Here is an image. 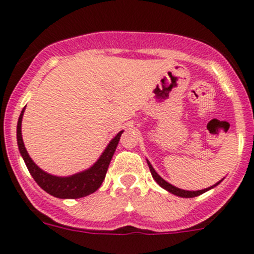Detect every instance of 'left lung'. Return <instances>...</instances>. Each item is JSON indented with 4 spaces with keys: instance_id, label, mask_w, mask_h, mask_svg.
<instances>
[{
    "instance_id": "8db88e82",
    "label": "left lung",
    "mask_w": 254,
    "mask_h": 254,
    "mask_svg": "<svg viewBox=\"0 0 254 254\" xmlns=\"http://www.w3.org/2000/svg\"><path fill=\"white\" fill-rule=\"evenodd\" d=\"M147 165H149V168H150V172H151L152 178H154L155 181H156V183H158V185L160 186V187H163L164 190H167L168 192H170V193L176 194V196L186 197V198H192V197H197V196H199V194L205 193L206 190H211V188L216 187V186L219 185L220 182L223 181V179H221V181H220V182H217L216 185L211 186V187H208V188H205V190H181V188L174 187V186H172V185H170V183H168L167 181H164V179L161 178L160 176H159L158 173L155 172V169H154V168H152V165H151V164H150L149 160H147Z\"/></svg>"
}]
</instances>
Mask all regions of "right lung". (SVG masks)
<instances>
[{"mask_svg":"<svg viewBox=\"0 0 254 254\" xmlns=\"http://www.w3.org/2000/svg\"><path fill=\"white\" fill-rule=\"evenodd\" d=\"M24 111H25V108L21 111L19 121H17V145H19L20 154H21L22 159L25 161L28 170L30 172L34 181L38 183V186L42 190H46L47 193L57 197V198H81V197L94 193L102 186L103 181H104L109 163L113 158V154L116 151L117 145H118V141H120L121 134H122L123 131H121L109 142L107 149L100 155V158L98 159V161L94 164L93 167L81 173L73 174V176L56 177L40 169L37 164L31 160L25 146H24V141H22L21 136V121Z\"/></svg>","mask_w":254,"mask_h":254,"instance_id":"1","label":"right lung"}]
</instances>
